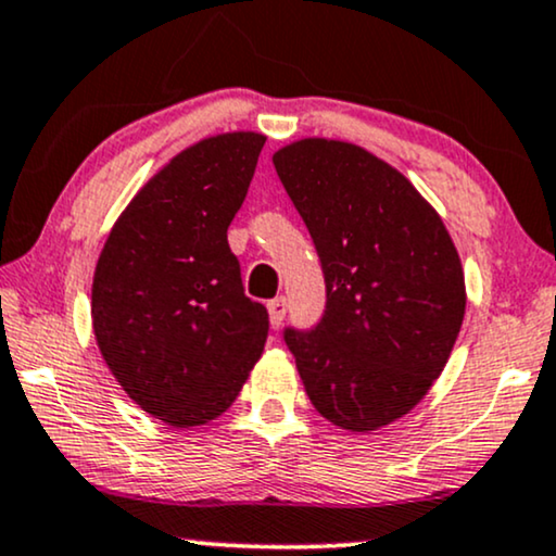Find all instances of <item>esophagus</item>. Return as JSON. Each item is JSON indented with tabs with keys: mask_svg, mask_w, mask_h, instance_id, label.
<instances>
[{
	"mask_svg": "<svg viewBox=\"0 0 556 556\" xmlns=\"http://www.w3.org/2000/svg\"><path fill=\"white\" fill-rule=\"evenodd\" d=\"M266 311H269V320H271V328H279L282 326L285 315H287V300L285 298H274L266 302Z\"/></svg>",
	"mask_w": 556,
	"mask_h": 556,
	"instance_id": "obj_1",
	"label": "esophagus"
}]
</instances>
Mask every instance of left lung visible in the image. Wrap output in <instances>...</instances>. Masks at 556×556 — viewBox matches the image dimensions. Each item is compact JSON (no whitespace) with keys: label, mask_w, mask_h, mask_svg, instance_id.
I'll return each instance as SVG.
<instances>
[{"label":"left lung","mask_w":556,"mask_h":556,"mask_svg":"<svg viewBox=\"0 0 556 556\" xmlns=\"http://www.w3.org/2000/svg\"><path fill=\"white\" fill-rule=\"evenodd\" d=\"M326 277L313 330H285L315 410L369 433L416 407L465 320V271L439 213L388 161L302 138L271 156Z\"/></svg>","instance_id":"obj_1"}]
</instances>
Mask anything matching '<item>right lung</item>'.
Masks as SVG:
<instances>
[{
	"label": "right lung",
	"instance_id": "1",
	"mask_svg": "<svg viewBox=\"0 0 556 556\" xmlns=\"http://www.w3.org/2000/svg\"><path fill=\"white\" fill-rule=\"evenodd\" d=\"M264 140L236 130L177 153L138 189L97 262L102 359L132 403L174 428L223 416L264 351L269 315L245 298L228 245Z\"/></svg>",
	"mask_w": 556,
	"mask_h": 556
}]
</instances>
